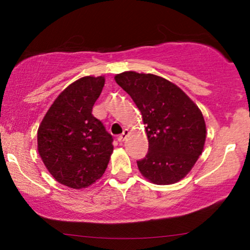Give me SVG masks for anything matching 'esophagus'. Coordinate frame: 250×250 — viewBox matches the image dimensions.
<instances>
[{
  "label": "esophagus",
  "mask_w": 250,
  "mask_h": 250,
  "mask_svg": "<svg viewBox=\"0 0 250 250\" xmlns=\"http://www.w3.org/2000/svg\"><path fill=\"white\" fill-rule=\"evenodd\" d=\"M127 136H128V131H127V129H125V131L123 132L122 134L118 136V141L121 142V143H122V142H124L125 140H126V138H127Z\"/></svg>",
  "instance_id": "esophagus-1"
}]
</instances>
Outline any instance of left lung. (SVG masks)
Here are the masks:
<instances>
[{
  "mask_svg": "<svg viewBox=\"0 0 250 250\" xmlns=\"http://www.w3.org/2000/svg\"><path fill=\"white\" fill-rule=\"evenodd\" d=\"M115 81L135 102L146 125L149 151L138 162L140 173L158 186L184 179L204 150L203 112L177 85L157 75L124 71Z\"/></svg>",
  "mask_w": 250,
  "mask_h": 250,
  "instance_id": "obj_1",
  "label": "left lung"
}]
</instances>
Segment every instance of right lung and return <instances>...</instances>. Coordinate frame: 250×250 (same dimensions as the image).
<instances>
[{"mask_svg": "<svg viewBox=\"0 0 250 250\" xmlns=\"http://www.w3.org/2000/svg\"><path fill=\"white\" fill-rule=\"evenodd\" d=\"M104 76H85L64 88L37 129V150L56 181L71 189L90 187L104 175L112 136L92 115Z\"/></svg>", "mask_w": 250, "mask_h": 250, "instance_id": "right-lung-1", "label": "right lung"}]
</instances>
